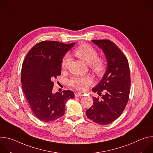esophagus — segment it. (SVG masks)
<instances>
[{
	"label": "esophagus",
	"instance_id": "obj_1",
	"mask_svg": "<svg viewBox=\"0 0 153 153\" xmlns=\"http://www.w3.org/2000/svg\"><path fill=\"white\" fill-rule=\"evenodd\" d=\"M83 95L80 93H75V97H81Z\"/></svg>",
	"mask_w": 153,
	"mask_h": 153
}]
</instances>
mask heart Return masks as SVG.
<instances>
[{
	"label": "heart",
	"mask_w": 153,
	"mask_h": 153,
	"mask_svg": "<svg viewBox=\"0 0 153 153\" xmlns=\"http://www.w3.org/2000/svg\"><path fill=\"white\" fill-rule=\"evenodd\" d=\"M75 55L90 65L92 71L98 76L103 74L105 70V63L101 58H98L97 51L90 45L83 43L74 50ZM70 57L68 55L65 56L62 61V69H67L70 63ZM93 78L91 76H74L69 80V85L74 88L84 91L93 83Z\"/></svg>",
	"instance_id": "1"
}]
</instances>
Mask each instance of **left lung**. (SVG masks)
<instances>
[{
  "label": "left lung",
  "instance_id": "1",
  "mask_svg": "<svg viewBox=\"0 0 153 153\" xmlns=\"http://www.w3.org/2000/svg\"><path fill=\"white\" fill-rule=\"evenodd\" d=\"M103 51L107 69L100 82L92 91L101 99L93 97V104L86 111L88 119L100 125H107L117 119L122 113L129 99L130 73L126 57L110 40H93ZM101 96V95H100Z\"/></svg>",
  "mask_w": 153,
  "mask_h": 153
}]
</instances>
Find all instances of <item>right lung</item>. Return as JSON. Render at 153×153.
<instances>
[{
  "label": "right lung",
  "mask_w": 153,
  "mask_h": 153,
  "mask_svg": "<svg viewBox=\"0 0 153 153\" xmlns=\"http://www.w3.org/2000/svg\"><path fill=\"white\" fill-rule=\"evenodd\" d=\"M76 43L65 44L57 41H42L26 56L21 71V82L25 97L34 114L43 122L61 117L65 103L74 98L72 91L52 93L53 80L61 74L63 57Z\"/></svg>",
  "instance_id": "1"
}]
</instances>
